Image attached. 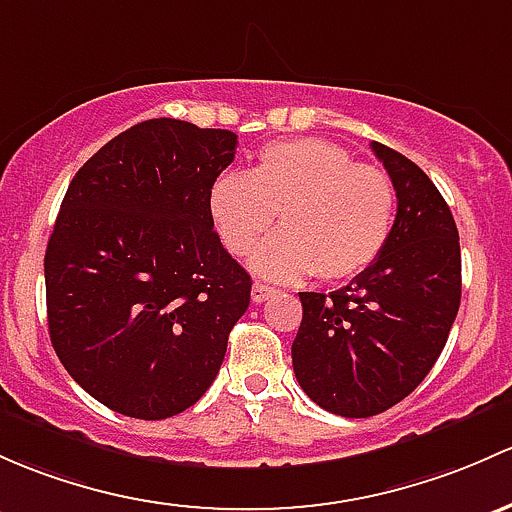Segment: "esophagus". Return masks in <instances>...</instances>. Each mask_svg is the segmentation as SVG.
I'll use <instances>...</instances> for the list:
<instances>
[{"label":"esophagus","mask_w":512,"mask_h":512,"mask_svg":"<svg viewBox=\"0 0 512 512\" xmlns=\"http://www.w3.org/2000/svg\"><path fill=\"white\" fill-rule=\"evenodd\" d=\"M274 292H277L274 287H267V284L255 282V284H252V301H255V304H262V301L274 297Z\"/></svg>","instance_id":"esophagus-1"}]
</instances>
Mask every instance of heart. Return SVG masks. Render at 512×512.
I'll return each mask as SVG.
<instances>
[{
  "label": "heart",
  "mask_w": 512,
  "mask_h": 512,
  "mask_svg": "<svg viewBox=\"0 0 512 512\" xmlns=\"http://www.w3.org/2000/svg\"><path fill=\"white\" fill-rule=\"evenodd\" d=\"M208 203L235 257L250 255L279 215L284 230L252 257L270 279L311 272L324 282L358 277L385 250L395 220L390 176L326 139L267 144L247 176H218Z\"/></svg>",
  "instance_id": "b5f03b06"
}]
</instances>
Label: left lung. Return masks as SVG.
Returning <instances> with one entry per match:
<instances>
[{
    "instance_id": "1",
    "label": "left lung",
    "mask_w": 512,
    "mask_h": 512,
    "mask_svg": "<svg viewBox=\"0 0 512 512\" xmlns=\"http://www.w3.org/2000/svg\"><path fill=\"white\" fill-rule=\"evenodd\" d=\"M397 193L378 260L336 292H299L292 363L301 390L326 412L373 417L427 378L461 304L454 215L414 161L373 142Z\"/></svg>"
}]
</instances>
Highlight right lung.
I'll use <instances>...</instances> for the list:
<instances>
[{
	"label": "right lung",
	"mask_w": 512,
	"mask_h": 512,
	"mask_svg": "<svg viewBox=\"0 0 512 512\" xmlns=\"http://www.w3.org/2000/svg\"><path fill=\"white\" fill-rule=\"evenodd\" d=\"M238 134L159 117L73 176L43 257L48 333L68 375L110 410L166 419L218 375L250 274L213 230L211 188Z\"/></svg>",
	"instance_id": "add662e5"
}]
</instances>
